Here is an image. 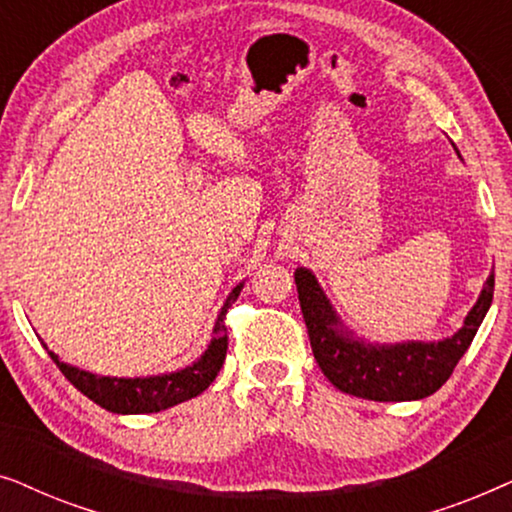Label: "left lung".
<instances>
[{
  "label": "left lung",
  "instance_id": "1",
  "mask_svg": "<svg viewBox=\"0 0 512 512\" xmlns=\"http://www.w3.org/2000/svg\"><path fill=\"white\" fill-rule=\"evenodd\" d=\"M454 151L461 158L457 146ZM293 277L321 373L335 389L380 403L419 401L436 394L471 347L494 296V275H489L471 312L466 314L464 326L450 338L431 342H370L359 338L340 319L310 268H296Z\"/></svg>",
  "mask_w": 512,
  "mask_h": 512
}]
</instances>
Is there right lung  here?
<instances>
[{
  "mask_svg": "<svg viewBox=\"0 0 512 512\" xmlns=\"http://www.w3.org/2000/svg\"><path fill=\"white\" fill-rule=\"evenodd\" d=\"M244 282L235 286L228 293L226 303H223L219 317L214 321L212 340L205 352L188 366L172 370V373H160V375H146V377H109V375H95L88 370H81L65 363L58 354L48 349L55 366L62 370V375L81 391L83 396H88L90 401L100 405V408L116 412V415H146V412H160L179 405L191 398L200 396L209 384L216 380L219 370L226 361V349H228V331L223 326V317H226L228 307L235 303L240 296Z\"/></svg>",
  "mask_w": 512,
  "mask_h": 512,
  "instance_id": "obj_1",
  "label": "right lung"
}]
</instances>
